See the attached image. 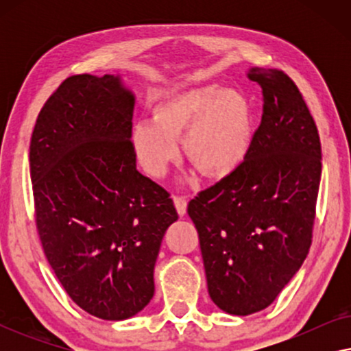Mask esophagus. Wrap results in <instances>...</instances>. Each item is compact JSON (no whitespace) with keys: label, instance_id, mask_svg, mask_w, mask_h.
<instances>
[{"label":"esophagus","instance_id":"1","mask_svg":"<svg viewBox=\"0 0 351 351\" xmlns=\"http://www.w3.org/2000/svg\"><path fill=\"white\" fill-rule=\"evenodd\" d=\"M174 204H176V209H177V213H179L180 217H184L185 213H186V198H185V196L176 195L174 196Z\"/></svg>","mask_w":351,"mask_h":351}]
</instances>
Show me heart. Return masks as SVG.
Listing matches in <instances>:
<instances>
[{
    "label": "heart",
    "instance_id": "obj_1",
    "mask_svg": "<svg viewBox=\"0 0 351 351\" xmlns=\"http://www.w3.org/2000/svg\"><path fill=\"white\" fill-rule=\"evenodd\" d=\"M184 137L185 155L206 177L233 174L252 147V110L237 90L201 86L172 94L153 108V119L134 124L131 143L143 171L162 177L179 158L176 138Z\"/></svg>",
    "mask_w": 351,
    "mask_h": 351
}]
</instances>
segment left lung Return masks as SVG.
Instances as JSON below:
<instances>
[{
	"mask_svg": "<svg viewBox=\"0 0 351 351\" xmlns=\"http://www.w3.org/2000/svg\"><path fill=\"white\" fill-rule=\"evenodd\" d=\"M263 113L233 174L189 203L208 291L220 310L246 316L273 304L313 238L321 142L299 88L285 71L251 69Z\"/></svg>",
	"mask_w": 351,
	"mask_h": 351,
	"instance_id": "obj_1",
	"label": "left lung"
}]
</instances>
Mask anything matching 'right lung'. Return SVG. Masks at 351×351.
Wrapping results in <instances>:
<instances>
[{
  "label": "right lung",
  "mask_w": 351,
  "mask_h": 351,
  "mask_svg": "<svg viewBox=\"0 0 351 351\" xmlns=\"http://www.w3.org/2000/svg\"><path fill=\"white\" fill-rule=\"evenodd\" d=\"M134 94L119 76L75 75L38 114L30 141L35 220L46 258L89 315L131 318L155 292L171 195L137 171Z\"/></svg>",
  "instance_id": "add662e5"
}]
</instances>
